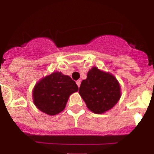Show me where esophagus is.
<instances>
[{"label": "esophagus", "instance_id": "esophagus-1", "mask_svg": "<svg viewBox=\"0 0 154 154\" xmlns=\"http://www.w3.org/2000/svg\"><path fill=\"white\" fill-rule=\"evenodd\" d=\"M76 84H77V85L79 87L80 85H81V81H80V80H77V81H76Z\"/></svg>", "mask_w": 154, "mask_h": 154}]
</instances>
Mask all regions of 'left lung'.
Here are the masks:
<instances>
[{
  "label": "left lung",
  "mask_w": 154,
  "mask_h": 154,
  "mask_svg": "<svg viewBox=\"0 0 154 154\" xmlns=\"http://www.w3.org/2000/svg\"><path fill=\"white\" fill-rule=\"evenodd\" d=\"M80 96L92 112L104 113L111 109L120 99L119 82L109 72H105L96 67L87 73L79 88Z\"/></svg>",
  "instance_id": "left-lung-1"
}]
</instances>
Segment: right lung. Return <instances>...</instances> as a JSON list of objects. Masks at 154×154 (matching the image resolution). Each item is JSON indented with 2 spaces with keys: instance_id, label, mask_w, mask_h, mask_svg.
<instances>
[{
  "instance_id": "obj_1",
  "label": "right lung",
  "mask_w": 154,
  "mask_h": 154,
  "mask_svg": "<svg viewBox=\"0 0 154 154\" xmlns=\"http://www.w3.org/2000/svg\"><path fill=\"white\" fill-rule=\"evenodd\" d=\"M78 90L75 82L69 75L56 72L42 79L35 85L33 101L42 112L54 116L62 112L71 94Z\"/></svg>"
}]
</instances>
